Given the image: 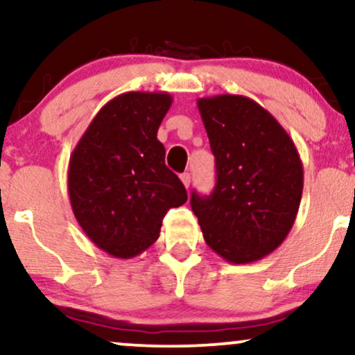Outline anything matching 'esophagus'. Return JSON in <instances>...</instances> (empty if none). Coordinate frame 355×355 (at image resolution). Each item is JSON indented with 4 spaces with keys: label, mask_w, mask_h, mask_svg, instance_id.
Instances as JSON below:
<instances>
[{
    "label": "esophagus",
    "mask_w": 355,
    "mask_h": 355,
    "mask_svg": "<svg viewBox=\"0 0 355 355\" xmlns=\"http://www.w3.org/2000/svg\"><path fill=\"white\" fill-rule=\"evenodd\" d=\"M182 182H183V185L187 187V189H189L190 187V182H191V177H190V173H182Z\"/></svg>",
    "instance_id": "34e87169"
}]
</instances>
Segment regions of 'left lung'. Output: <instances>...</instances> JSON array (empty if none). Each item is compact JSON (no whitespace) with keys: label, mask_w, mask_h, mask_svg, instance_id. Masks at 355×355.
<instances>
[{"label":"left lung","mask_w":355,"mask_h":355,"mask_svg":"<svg viewBox=\"0 0 355 355\" xmlns=\"http://www.w3.org/2000/svg\"><path fill=\"white\" fill-rule=\"evenodd\" d=\"M216 164L208 196L191 191V210L207 245L233 264L258 261L291 232L304 172L281 123L245 96L196 101Z\"/></svg>","instance_id":"obj_1"}]
</instances>
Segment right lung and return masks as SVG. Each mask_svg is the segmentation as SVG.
I'll list each match as a JSON object with an SVG mask.
<instances>
[{
	"mask_svg": "<svg viewBox=\"0 0 355 355\" xmlns=\"http://www.w3.org/2000/svg\"><path fill=\"white\" fill-rule=\"evenodd\" d=\"M172 105L166 92H125L97 112L71 153L67 190L89 240L114 258H134L157 241L187 190L165 165L157 132Z\"/></svg>",
	"mask_w": 355,
	"mask_h": 355,
	"instance_id": "add662e5",
	"label": "right lung"
}]
</instances>
